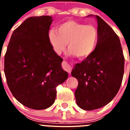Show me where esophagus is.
I'll use <instances>...</instances> for the list:
<instances>
[{"label":"esophagus","instance_id":"1","mask_svg":"<svg viewBox=\"0 0 130 130\" xmlns=\"http://www.w3.org/2000/svg\"><path fill=\"white\" fill-rule=\"evenodd\" d=\"M62 67L66 71H67L69 73H71V71H72V66L69 62L66 61H63L62 62Z\"/></svg>","mask_w":130,"mask_h":130}]
</instances>
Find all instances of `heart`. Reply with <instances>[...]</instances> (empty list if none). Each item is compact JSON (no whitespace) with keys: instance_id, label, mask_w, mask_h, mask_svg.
I'll use <instances>...</instances> for the list:
<instances>
[{"instance_id":"obj_1","label":"heart","mask_w":130,"mask_h":130,"mask_svg":"<svg viewBox=\"0 0 130 130\" xmlns=\"http://www.w3.org/2000/svg\"><path fill=\"white\" fill-rule=\"evenodd\" d=\"M57 31L51 30L48 40L54 52L60 55L68 47L69 55L83 59L94 53L98 42V31L94 26L85 25L74 21L60 24Z\"/></svg>"}]
</instances>
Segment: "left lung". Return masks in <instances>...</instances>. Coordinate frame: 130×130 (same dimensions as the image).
Listing matches in <instances>:
<instances>
[{"mask_svg": "<svg viewBox=\"0 0 130 130\" xmlns=\"http://www.w3.org/2000/svg\"><path fill=\"white\" fill-rule=\"evenodd\" d=\"M95 17L99 35L97 46L90 56L75 64L71 73L78 81L77 105L87 111L102 107L114 98L120 89L124 68L119 36L100 17Z\"/></svg>", "mask_w": 130, "mask_h": 130, "instance_id": "1", "label": "left lung"}]
</instances>
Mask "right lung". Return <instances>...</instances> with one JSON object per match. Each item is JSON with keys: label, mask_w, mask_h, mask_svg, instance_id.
I'll return each mask as SVG.
<instances>
[{"label": "right lung", "mask_w": 130, "mask_h": 130, "mask_svg": "<svg viewBox=\"0 0 130 130\" xmlns=\"http://www.w3.org/2000/svg\"><path fill=\"white\" fill-rule=\"evenodd\" d=\"M52 17H30L13 32L4 57L7 84L17 100L30 109L51 107L57 86L68 74L62 68V58L48 40Z\"/></svg>", "instance_id": "1"}]
</instances>
